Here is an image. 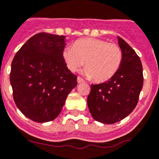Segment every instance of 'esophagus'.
Returning <instances> with one entry per match:
<instances>
[{
	"label": "esophagus",
	"mask_w": 159,
	"mask_h": 159,
	"mask_svg": "<svg viewBox=\"0 0 159 159\" xmlns=\"http://www.w3.org/2000/svg\"><path fill=\"white\" fill-rule=\"evenodd\" d=\"M77 82H78V84H81V83H84L85 81H84L81 77L78 76L77 77Z\"/></svg>",
	"instance_id": "1"
}]
</instances>
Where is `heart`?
<instances>
[{
	"instance_id": "b5f03b06",
	"label": "heart",
	"mask_w": 159,
	"mask_h": 159,
	"mask_svg": "<svg viewBox=\"0 0 159 159\" xmlns=\"http://www.w3.org/2000/svg\"><path fill=\"white\" fill-rule=\"evenodd\" d=\"M63 59L71 72H76L85 63L84 74L97 83L110 80L120 68L123 53L118 45L99 39L76 40L72 47L67 46Z\"/></svg>"
}]
</instances>
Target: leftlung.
Listing matches in <instances>:
<instances>
[{
	"mask_svg": "<svg viewBox=\"0 0 159 159\" xmlns=\"http://www.w3.org/2000/svg\"><path fill=\"white\" fill-rule=\"evenodd\" d=\"M117 39L123 53L120 68L107 82L91 84L87 97V106L93 118L107 125L120 121L133 111L143 84L139 56L124 39Z\"/></svg>",
	"mask_w": 159,
	"mask_h": 159,
	"instance_id": "1",
	"label": "left lung"
}]
</instances>
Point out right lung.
Wrapping results in <instances>:
<instances>
[{
	"mask_svg": "<svg viewBox=\"0 0 159 159\" xmlns=\"http://www.w3.org/2000/svg\"><path fill=\"white\" fill-rule=\"evenodd\" d=\"M64 35L39 33L19 49L12 60L10 83L22 113L39 123L54 120L61 111L77 76L67 68L62 53Z\"/></svg>",
	"mask_w": 159,
	"mask_h": 159,
	"instance_id": "obj_1",
	"label": "right lung"
}]
</instances>
